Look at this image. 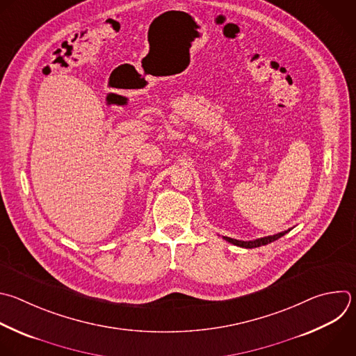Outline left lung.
<instances>
[{
	"mask_svg": "<svg viewBox=\"0 0 356 356\" xmlns=\"http://www.w3.org/2000/svg\"><path fill=\"white\" fill-rule=\"evenodd\" d=\"M291 229L288 230H284L281 233H277V234H273V236H266V238H260V239H256V241H250V242H243V241H236V239H232V238H227V236H223V239L234 246H239V248H245V249H253V248H260V246H264V245H268L274 241H278L280 238H282V236L285 233H288Z\"/></svg>",
	"mask_w": 356,
	"mask_h": 356,
	"instance_id": "8db88e82",
	"label": "left lung"
}]
</instances>
